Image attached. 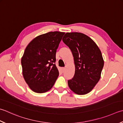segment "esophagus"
Instances as JSON below:
<instances>
[{"label":"esophagus","mask_w":123,"mask_h":123,"mask_svg":"<svg viewBox=\"0 0 123 123\" xmlns=\"http://www.w3.org/2000/svg\"><path fill=\"white\" fill-rule=\"evenodd\" d=\"M65 69H66V68H65V67H62V70L63 72H64L65 71Z\"/></svg>","instance_id":"34e87169"}]
</instances>
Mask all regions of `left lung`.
Here are the masks:
<instances>
[{
    "mask_svg": "<svg viewBox=\"0 0 123 123\" xmlns=\"http://www.w3.org/2000/svg\"><path fill=\"white\" fill-rule=\"evenodd\" d=\"M73 53L75 73L68 81L69 88L78 95L92 90L98 80L104 66L99 48L88 36L80 32H67L62 39Z\"/></svg>",
    "mask_w": 123,
    "mask_h": 123,
    "instance_id": "8db88e82",
    "label": "left lung"
}]
</instances>
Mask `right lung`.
<instances>
[{
	"instance_id": "obj_1",
	"label": "right lung",
	"mask_w": 123,
	"mask_h": 123,
	"mask_svg": "<svg viewBox=\"0 0 123 123\" xmlns=\"http://www.w3.org/2000/svg\"><path fill=\"white\" fill-rule=\"evenodd\" d=\"M64 32L54 31L37 36L28 44L21 59L25 80L33 92L42 93L53 86L59 75L56 52Z\"/></svg>"
}]
</instances>
